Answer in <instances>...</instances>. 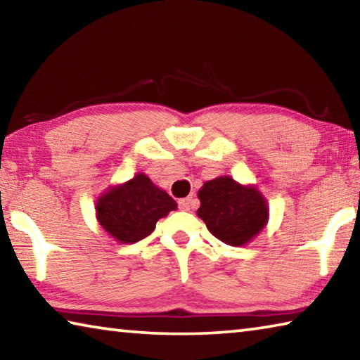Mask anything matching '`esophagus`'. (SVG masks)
Listing matches in <instances>:
<instances>
[{
    "label": "esophagus",
    "mask_w": 360,
    "mask_h": 360,
    "mask_svg": "<svg viewBox=\"0 0 360 360\" xmlns=\"http://www.w3.org/2000/svg\"><path fill=\"white\" fill-rule=\"evenodd\" d=\"M178 205H179V210H182V211H191L192 208H195V206H197V200H195L193 197L181 198L179 202H178Z\"/></svg>",
    "instance_id": "34e87169"
}]
</instances>
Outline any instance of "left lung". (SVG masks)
<instances>
[{
  "instance_id": "left-lung-1",
  "label": "left lung",
  "mask_w": 360,
  "mask_h": 360,
  "mask_svg": "<svg viewBox=\"0 0 360 360\" xmlns=\"http://www.w3.org/2000/svg\"><path fill=\"white\" fill-rule=\"evenodd\" d=\"M198 198V216L225 245H246L266 224V202L257 188L243 187L229 176L205 182Z\"/></svg>"
}]
</instances>
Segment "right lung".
<instances>
[{
    "mask_svg": "<svg viewBox=\"0 0 360 360\" xmlns=\"http://www.w3.org/2000/svg\"><path fill=\"white\" fill-rule=\"evenodd\" d=\"M176 202L165 191L136 174L127 184L111 188L96 203V216L109 235L120 243H136L149 236L160 217L176 210Z\"/></svg>",
    "mask_w": 360,
    "mask_h": 360,
    "instance_id": "add662e5",
    "label": "right lung"
}]
</instances>
